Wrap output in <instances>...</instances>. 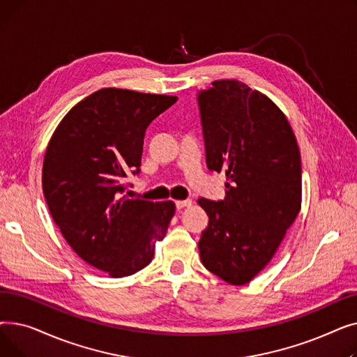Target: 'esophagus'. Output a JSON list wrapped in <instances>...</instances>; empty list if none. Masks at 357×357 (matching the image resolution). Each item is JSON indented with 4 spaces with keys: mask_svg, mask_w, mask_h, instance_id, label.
<instances>
[{
    "mask_svg": "<svg viewBox=\"0 0 357 357\" xmlns=\"http://www.w3.org/2000/svg\"><path fill=\"white\" fill-rule=\"evenodd\" d=\"M175 205H176L178 210H182V208H186V207H191L192 201L191 199H179V201H175Z\"/></svg>",
    "mask_w": 357,
    "mask_h": 357,
    "instance_id": "34e87169",
    "label": "esophagus"
}]
</instances>
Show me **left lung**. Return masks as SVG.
Instances as JSON below:
<instances>
[{"label":"left lung","instance_id":"left-lung-1","mask_svg":"<svg viewBox=\"0 0 357 357\" xmlns=\"http://www.w3.org/2000/svg\"><path fill=\"white\" fill-rule=\"evenodd\" d=\"M198 102L207 167L227 181L222 201H197L208 215L199 256L240 287L269 264L301 210V156L287 116L265 93L220 79Z\"/></svg>","mask_w":357,"mask_h":357}]
</instances>
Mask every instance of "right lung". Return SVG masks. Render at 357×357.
<instances>
[{"instance_id": "1", "label": "right lung", "mask_w": 357, "mask_h": 357, "mask_svg": "<svg viewBox=\"0 0 357 357\" xmlns=\"http://www.w3.org/2000/svg\"><path fill=\"white\" fill-rule=\"evenodd\" d=\"M176 100L102 88L73 105L49 140L42 185L53 221L75 253L111 278L146 268L175 214L172 201L123 192L140 171L147 126Z\"/></svg>"}]
</instances>
